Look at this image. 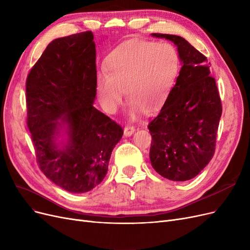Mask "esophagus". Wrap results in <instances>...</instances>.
<instances>
[{
    "mask_svg": "<svg viewBox=\"0 0 250 250\" xmlns=\"http://www.w3.org/2000/svg\"><path fill=\"white\" fill-rule=\"evenodd\" d=\"M134 130H135V128H134L132 125L127 124V125L125 126V128H124V135H125V136L131 135V134L134 132Z\"/></svg>",
    "mask_w": 250,
    "mask_h": 250,
    "instance_id": "obj_1",
    "label": "esophagus"
}]
</instances>
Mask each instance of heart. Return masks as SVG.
I'll return each instance as SVG.
<instances>
[{
  "instance_id": "heart-1",
  "label": "heart",
  "mask_w": 250,
  "mask_h": 250,
  "mask_svg": "<svg viewBox=\"0 0 250 250\" xmlns=\"http://www.w3.org/2000/svg\"><path fill=\"white\" fill-rule=\"evenodd\" d=\"M179 69L176 48L167 42L130 40L120 45L96 77L101 105L113 114L122 101L124 88L129 114L135 117L156 110L167 100Z\"/></svg>"
}]
</instances>
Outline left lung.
<instances>
[{
	"label": "left lung",
	"instance_id": "1",
	"mask_svg": "<svg viewBox=\"0 0 250 250\" xmlns=\"http://www.w3.org/2000/svg\"><path fill=\"white\" fill-rule=\"evenodd\" d=\"M152 35L174 42L182 68L158 116L148 125L151 165L163 178L187 181L214 155L222 113L219 92L207 58L190 43L176 35Z\"/></svg>",
	"mask_w": 250,
	"mask_h": 250
}]
</instances>
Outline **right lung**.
<instances>
[{"label":"right lung","mask_w":250,"mask_h":250,"mask_svg":"<svg viewBox=\"0 0 250 250\" xmlns=\"http://www.w3.org/2000/svg\"><path fill=\"white\" fill-rule=\"evenodd\" d=\"M95 61L91 31L58 38L43 51L25 83L27 124L39 168L73 193L87 192L102 182L123 135L121 126L93 106ZM62 124L67 125L68 141L60 149L55 136Z\"/></svg>","instance_id":"right-lung-1"}]
</instances>
